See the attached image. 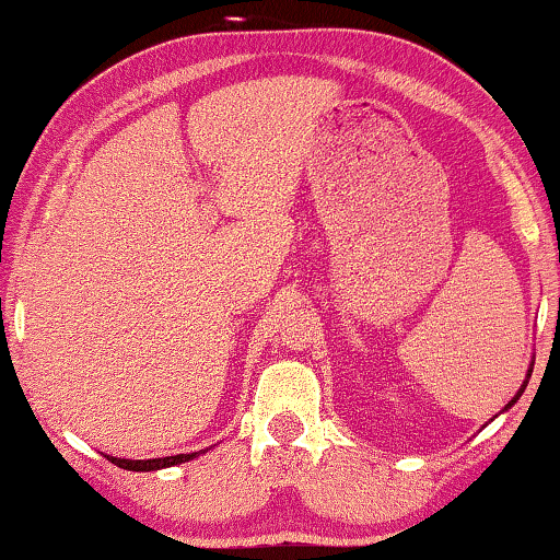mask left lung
Listing matches in <instances>:
<instances>
[{"mask_svg":"<svg viewBox=\"0 0 560 560\" xmlns=\"http://www.w3.org/2000/svg\"><path fill=\"white\" fill-rule=\"evenodd\" d=\"M527 373H530V370H527ZM523 390H525V388H520V390H517V396H515V398H513V400H510V404H508V406H505V408H510V406H513V404H515V400H517V398H520V393H523Z\"/></svg>","mask_w":560,"mask_h":560,"instance_id":"1","label":"left lung"}]
</instances>
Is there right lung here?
<instances>
[{
    "label": "right lung",
    "mask_w": 560,
    "mask_h": 560,
    "mask_svg": "<svg viewBox=\"0 0 560 560\" xmlns=\"http://www.w3.org/2000/svg\"><path fill=\"white\" fill-rule=\"evenodd\" d=\"M195 456H200V452L192 454H175V456H162V459H116V456H106L108 462L116 464V467L129 469V471H154V469H164V467H175V464L190 462Z\"/></svg>",
    "instance_id": "right-lung-1"
}]
</instances>
